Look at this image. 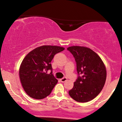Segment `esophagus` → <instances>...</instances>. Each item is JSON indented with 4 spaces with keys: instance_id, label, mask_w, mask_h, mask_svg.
I'll return each mask as SVG.
<instances>
[{
    "instance_id": "34e87169",
    "label": "esophagus",
    "mask_w": 122,
    "mask_h": 122,
    "mask_svg": "<svg viewBox=\"0 0 122 122\" xmlns=\"http://www.w3.org/2000/svg\"><path fill=\"white\" fill-rule=\"evenodd\" d=\"M66 80H67V78H66V77H64V78H62V79H60V81H61V82H64Z\"/></svg>"
}]
</instances>
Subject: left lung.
Returning <instances> with one entry per match:
<instances>
[{"mask_svg": "<svg viewBox=\"0 0 122 122\" xmlns=\"http://www.w3.org/2000/svg\"><path fill=\"white\" fill-rule=\"evenodd\" d=\"M73 55L79 76L69 95L75 101L85 103L102 91L107 77L106 66L100 56L89 47L72 46L67 48Z\"/></svg>", "mask_w": 122, "mask_h": 122, "instance_id": "left-lung-1", "label": "left lung"}]
</instances>
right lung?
<instances>
[{"mask_svg": "<svg viewBox=\"0 0 122 122\" xmlns=\"http://www.w3.org/2000/svg\"><path fill=\"white\" fill-rule=\"evenodd\" d=\"M65 49L58 46L43 45L30 51L19 67V78L26 93L35 99L47 97L58 82L53 75L50 64L54 55Z\"/></svg>", "mask_w": 122, "mask_h": 122, "instance_id": "obj_1", "label": "right lung"}]
</instances>
